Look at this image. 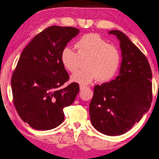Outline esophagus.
I'll list each match as a JSON object with an SVG mask.
<instances>
[{
	"instance_id": "esophagus-1",
	"label": "esophagus",
	"mask_w": 159,
	"mask_h": 159,
	"mask_svg": "<svg viewBox=\"0 0 159 159\" xmlns=\"http://www.w3.org/2000/svg\"><path fill=\"white\" fill-rule=\"evenodd\" d=\"M85 88H86V86H82V85L80 86V89L81 90V91H82V90H84Z\"/></svg>"
}]
</instances>
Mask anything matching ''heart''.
Segmentation results:
<instances>
[{
	"instance_id": "heart-1",
	"label": "heart",
	"mask_w": 159,
	"mask_h": 159,
	"mask_svg": "<svg viewBox=\"0 0 159 159\" xmlns=\"http://www.w3.org/2000/svg\"><path fill=\"white\" fill-rule=\"evenodd\" d=\"M76 52L66 48L61 52V62L66 70L74 73L80 60L86 59V69L71 76L72 82L82 86L89 84L98 79L107 82L115 75L121 62V55L117 47L107 43L95 33L83 35L74 44Z\"/></svg>"
}]
</instances>
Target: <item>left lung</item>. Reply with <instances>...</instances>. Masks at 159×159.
I'll use <instances>...</instances> for the list:
<instances>
[{
  "label": "left lung",
  "mask_w": 159,
  "mask_h": 159,
  "mask_svg": "<svg viewBox=\"0 0 159 159\" xmlns=\"http://www.w3.org/2000/svg\"><path fill=\"white\" fill-rule=\"evenodd\" d=\"M120 42L122 61L114 80L96 85L89 105L91 122L107 136L129 131L149 111L152 100V74L148 59L123 32L110 30Z\"/></svg>",
  "instance_id": "left-lung-1"
}]
</instances>
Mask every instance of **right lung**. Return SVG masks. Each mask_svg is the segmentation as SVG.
Masks as SVG:
<instances>
[{"instance_id":"1","label":"right lung","mask_w":159,"mask_h":159,"mask_svg":"<svg viewBox=\"0 0 159 159\" xmlns=\"http://www.w3.org/2000/svg\"><path fill=\"white\" fill-rule=\"evenodd\" d=\"M79 32L72 27H49L20 54L11 80L13 102L20 118L33 129L50 130L60 125L63 109L78 93L77 83L59 87L69 79L61 62V52Z\"/></svg>"}]
</instances>
